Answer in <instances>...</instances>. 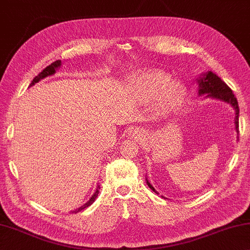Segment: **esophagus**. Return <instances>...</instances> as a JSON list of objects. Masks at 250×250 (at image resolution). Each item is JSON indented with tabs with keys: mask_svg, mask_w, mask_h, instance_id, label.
Segmentation results:
<instances>
[{
	"mask_svg": "<svg viewBox=\"0 0 250 250\" xmlns=\"http://www.w3.org/2000/svg\"><path fill=\"white\" fill-rule=\"evenodd\" d=\"M131 136L136 140H142L145 138V131L140 128H137V129H134L133 131H131Z\"/></svg>",
	"mask_w": 250,
	"mask_h": 250,
	"instance_id": "34e87169",
	"label": "esophagus"
}]
</instances>
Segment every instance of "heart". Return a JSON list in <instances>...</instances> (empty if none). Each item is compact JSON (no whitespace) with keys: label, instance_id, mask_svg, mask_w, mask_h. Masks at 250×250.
I'll return each instance as SVG.
<instances>
[{"label":"heart","instance_id":"b5f03b06","mask_svg":"<svg viewBox=\"0 0 250 250\" xmlns=\"http://www.w3.org/2000/svg\"><path fill=\"white\" fill-rule=\"evenodd\" d=\"M130 86L142 102L158 100L162 111H171L179 106L187 94L180 81H171V75L161 70H146L130 79Z\"/></svg>","mask_w":250,"mask_h":250}]
</instances>
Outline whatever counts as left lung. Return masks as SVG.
Masks as SVG:
<instances>
[{
	"label": "left lung",
	"instance_id": "obj_1",
	"mask_svg": "<svg viewBox=\"0 0 250 250\" xmlns=\"http://www.w3.org/2000/svg\"><path fill=\"white\" fill-rule=\"evenodd\" d=\"M198 85H199V96H203V94H206L207 98H212V99H217V100L224 101L226 104H229L231 106H233L235 109V125H236V131L238 133V128H239V108H238V102H237V99L235 97V94L232 93L231 89L226 84V83L221 80V79L218 77L217 74L212 73L211 71H208L205 74L201 75V77L198 79ZM238 138V137H237ZM146 184H148L149 188L153 190L154 192L158 193L156 191L150 182L146 180Z\"/></svg>",
	"mask_w": 250,
	"mask_h": 250
}]
</instances>
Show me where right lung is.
Segmentation results:
<instances>
[{"instance_id": "right-lung-1", "label": "right lung", "mask_w": 250, "mask_h": 250, "mask_svg": "<svg viewBox=\"0 0 250 250\" xmlns=\"http://www.w3.org/2000/svg\"><path fill=\"white\" fill-rule=\"evenodd\" d=\"M60 66H61V60H58V61H55V62H53V63H51V64H50L49 66H46V68H45L44 70H43L41 73H39V74L37 75V77H35V78L33 79V81L31 82L30 86L34 85L35 83L39 82L40 80H42V79H44V78H46V77H49V75H52V74H54V73H55V71H57V69H58V68H60ZM99 189H100V186H98V187H97V190H96V192H94L93 195L91 196V198L89 199V201H86V203H85L84 205H83V206H81L80 208L75 209V210H73V212H74V213H77V212H79V211L83 210V209H84V208L89 207L90 205H92V204L94 203V200L97 199L98 193H99Z\"/></svg>"}]
</instances>
